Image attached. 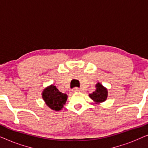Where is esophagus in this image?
<instances>
[{
    "label": "esophagus",
    "mask_w": 148,
    "mask_h": 148,
    "mask_svg": "<svg viewBox=\"0 0 148 148\" xmlns=\"http://www.w3.org/2000/svg\"><path fill=\"white\" fill-rule=\"evenodd\" d=\"M72 91L73 92H79V89L78 88H75L73 89Z\"/></svg>",
    "instance_id": "1"
}]
</instances>
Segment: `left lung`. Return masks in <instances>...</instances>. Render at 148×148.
<instances>
[{
    "mask_svg": "<svg viewBox=\"0 0 148 148\" xmlns=\"http://www.w3.org/2000/svg\"><path fill=\"white\" fill-rule=\"evenodd\" d=\"M96 90L93 92L92 94H89L90 98L96 103V104H100V103L104 102L106 100L108 97V90L107 88L103 86L100 83H98L96 85Z\"/></svg>",
    "mask_w": 148,
    "mask_h": 148,
    "instance_id": "1",
    "label": "left lung"
}]
</instances>
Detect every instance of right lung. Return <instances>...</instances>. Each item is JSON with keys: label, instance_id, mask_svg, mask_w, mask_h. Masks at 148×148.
<instances>
[{"label": "right lung", "instance_id": "right-lung-1", "mask_svg": "<svg viewBox=\"0 0 148 148\" xmlns=\"http://www.w3.org/2000/svg\"><path fill=\"white\" fill-rule=\"evenodd\" d=\"M42 97L46 106L54 111H59L66 104L68 96L59 92L54 85H50L43 90Z\"/></svg>", "mask_w": 148, "mask_h": 148}]
</instances>
